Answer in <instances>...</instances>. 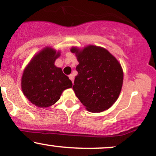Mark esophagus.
<instances>
[{
  "label": "esophagus",
  "instance_id": "1",
  "mask_svg": "<svg viewBox=\"0 0 156 156\" xmlns=\"http://www.w3.org/2000/svg\"><path fill=\"white\" fill-rule=\"evenodd\" d=\"M69 79L72 80V82L73 83V81H74V76H73V74L69 75Z\"/></svg>",
  "mask_w": 156,
  "mask_h": 156
}]
</instances>
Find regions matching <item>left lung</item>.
Segmentation results:
<instances>
[{"instance_id": "left-lung-1", "label": "left lung", "mask_w": 156, "mask_h": 156, "mask_svg": "<svg viewBox=\"0 0 156 156\" xmlns=\"http://www.w3.org/2000/svg\"><path fill=\"white\" fill-rule=\"evenodd\" d=\"M76 53L78 65L73 89L89 112H101L115 103L120 93L123 73L118 61L107 50L89 45Z\"/></svg>"}]
</instances>
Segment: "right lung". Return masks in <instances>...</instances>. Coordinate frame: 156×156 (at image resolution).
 <instances>
[{"label":"right lung","mask_w":156,"mask_h":156,"mask_svg":"<svg viewBox=\"0 0 156 156\" xmlns=\"http://www.w3.org/2000/svg\"><path fill=\"white\" fill-rule=\"evenodd\" d=\"M58 56L59 53L46 48L34 57L23 72V94L37 106H51L59 100L64 89L72 87V81L54 65Z\"/></svg>","instance_id":"obj_1"}]
</instances>
